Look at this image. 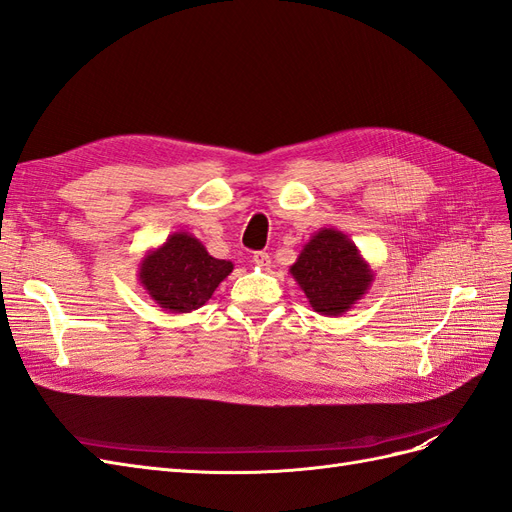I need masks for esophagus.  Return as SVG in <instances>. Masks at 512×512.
I'll use <instances>...</instances> for the list:
<instances>
[{"instance_id": "obj_1", "label": "esophagus", "mask_w": 512, "mask_h": 512, "mask_svg": "<svg viewBox=\"0 0 512 512\" xmlns=\"http://www.w3.org/2000/svg\"><path fill=\"white\" fill-rule=\"evenodd\" d=\"M252 262H254L256 267H260V269H269L271 267V256L267 252H254Z\"/></svg>"}]
</instances>
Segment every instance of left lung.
<instances>
[{"mask_svg": "<svg viewBox=\"0 0 512 512\" xmlns=\"http://www.w3.org/2000/svg\"><path fill=\"white\" fill-rule=\"evenodd\" d=\"M290 275L322 316L346 314L374 282V271L359 247L337 228L314 232L290 267Z\"/></svg>", "mask_w": 512, "mask_h": 512, "instance_id": "left-lung-1", "label": "left lung"}]
</instances>
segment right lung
<instances>
[{
    "instance_id": "obj_1",
    "label": "right lung",
    "mask_w": 512,
    "mask_h": 512,
    "mask_svg": "<svg viewBox=\"0 0 512 512\" xmlns=\"http://www.w3.org/2000/svg\"><path fill=\"white\" fill-rule=\"evenodd\" d=\"M235 265L213 258L190 232H173L138 265V282L164 312L190 314L203 307Z\"/></svg>"
}]
</instances>
